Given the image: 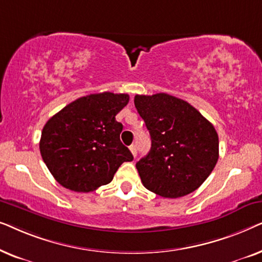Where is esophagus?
I'll list each match as a JSON object with an SVG mask.
<instances>
[{
    "label": "esophagus",
    "mask_w": 262,
    "mask_h": 262,
    "mask_svg": "<svg viewBox=\"0 0 262 262\" xmlns=\"http://www.w3.org/2000/svg\"><path fill=\"white\" fill-rule=\"evenodd\" d=\"M130 150H131L132 155H134V156L136 157V155H137V148H136V145H135V144L130 145Z\"/></svg>",
    "instance_id": "1"
}]
</instances>
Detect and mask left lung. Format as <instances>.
I'll use <instances>...</instances> for the list:
<instances>
[{
  "label": "left lung",
  "mask_w": 262,
  "mask_h": 262,
  "mask_svg": "<svg viewBox=\"0 0 262 262\" xmlns=\"http://www.w3.org/2000/svg\"><path fill=\"white\" fill-rule=\"evenodd\" d=\"M135 106L151 138L148 155L136 163L142 184L164 198L194 192L218 161L213 125L187 101L166 93L136 95Z\"/></svg>",
  "instance_id": "1"
}]
</instances>
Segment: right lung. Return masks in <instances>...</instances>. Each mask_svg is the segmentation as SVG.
<instances>
[{
  "mask_svg": "<svg viewBox=\"0 0 262 262\" xmlns=\"http://www.w3.org/2000/svg\"><path fill=\"white\" fill-rule=\"evenodd\" d=\"M128 99L111 92L82 96L48 120L39 149L63 187L92 192L110 184L121 163L134 160L120 142L123 125L116 120Z\"/></svg>",
  "mask_w": 262,
  "mask_h": 262,
  "instance_id": "right-lung-1",
  "label": "right lung"
}]
</instances>
